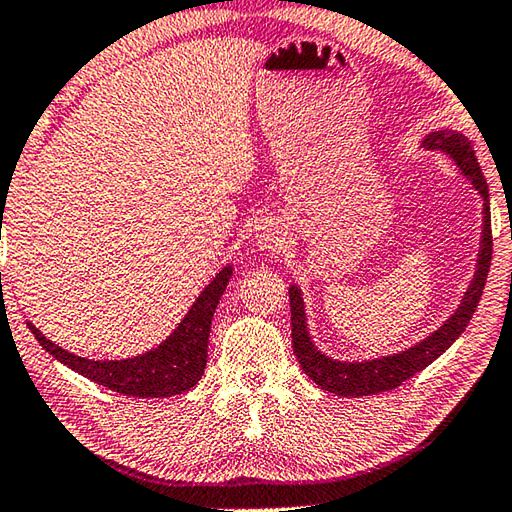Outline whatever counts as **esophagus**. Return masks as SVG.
Here are the masks:
<instances>
[{
  "mask_svg": "<svg viewBox=\"0 0 512 512\" xmlns=\"http://www.w3.org/2000/svg\"><path fill=\"white\" fill-rule=\"evenodd\" d=\"M257 242L264 248H279L281 246V231L275 222H261L257 229Z\"/></svg>",
  "mask_w": 512,
  "mask_h": 512,
  "instance_id": "1",
  "label": "esophagus"
}]
</instances>
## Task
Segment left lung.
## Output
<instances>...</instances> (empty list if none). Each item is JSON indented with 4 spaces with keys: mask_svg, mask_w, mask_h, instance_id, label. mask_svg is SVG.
Here are the masks:
<instances>
[{
    "mask_svg": "<svg viewBox=\"0 0 512 512\" xmlns=\"http://www.w3.org/2000/svg\"><path fill=\"white\" fill-rule=\"evenodd\" d=\"M425 148L430 150H445L449 152L458 168L462 170L471 185L478 189V194L484 200V231H482V244H480V257H478V270H475L471 288L465 294V301L451 316L447 323L434 331L430 338L423 342L414 344L412 349L390 355V358L373 360V362H336L327 358V355L314 349V344L307 336L305 327V310H303V299L301 292L290 288V312H292V347L296 353V360H299L305 375L316 382L320 388H325L334 395L344 397H364V395H377V392H386L401 386L406 379L412 375L421 373L425 366H430L438 355L445 353L454 340L465 331L469 320L475 312V307L480 303V296L484 292L486 275H489L491 268V257H493V231H491V207H489V185H486V178L482 174V168L478 159H475V152L471 141L460 135L451 133V130H438V133L427 135L423 141Z\"/></svg>",
    "mask_w": 512,
    "mask_h": 512,
    "instance_id": "1",
    "label": "left lung"
}]
</instances>
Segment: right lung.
Returning <instances> with one entry per match:
<instances>
[{
	"label": "right lung",
	"mask_w": 512,
	"mask_h": 512,
	"mask_svg": "<svg viewBox=\"0 0 512 512\" xmlns=\"http://www.w3.org/2000/svg\"><path fill=\"white\" fill-rule=\"evenodd\" d=\"M233 268L220 270L192 305V310L174 329V334L139 358L130 360H87L58 347L47 340L41 331L28 320V327L41 342V347L54 355L58 362L69 366L91 382L128 397H172L194 388L207 366V344L213 312L220 303V296L227 288Z\"/></svg>",
	"instance_id": "right-lung-1"
}]
</instances>
